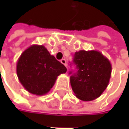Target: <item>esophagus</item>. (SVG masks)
<instances>
[{"mask_svg": "<svg viewBox=\"0 0 129 129\" xmlns=\"http://www.w3.org/2000/svg\"><path fill=\"white\" fill-rule=\"evenodd\" d=\"M60 62H61V63L63 64L65 67H67V62H66V60H65L64 59H61V61H60Z\"/></svg>", "mask_w": 129, "mask_h": 129, "instance_id": "obj_1", "label": "esophagus"}]
</instances>
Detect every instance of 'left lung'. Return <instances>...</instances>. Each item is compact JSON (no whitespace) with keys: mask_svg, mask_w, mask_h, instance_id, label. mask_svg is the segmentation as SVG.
<instances>
[{"mask_svg":"<svg viewBox=\"0 0 129 129\" xmlns=\"http://www.w3.org/2000/svg\"><path fill=\"white\" fill-rule=\"evenodd\" d=\"M73 62L77 72L70 77V84L76 97L83 101H91L101 96L111 75L110 61L98 51L80 50L75 52Z\"/></svg>","mask_w":129,"mask_h":129,"instance_id":"8db88e82","label":"left lung"}]
</instances>
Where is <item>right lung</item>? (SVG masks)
Returning <instances> with one entry per match:
<instances>
[{
    "instance_id": "right-lung-1",
    "label": "right lung",
    "mask_w": 129,
    "mask_h": 129,
    "mask_svg": "<svg viewBox=\"0 0 129 129\" xmlns=\"http://www.w3.org/2000/svg\"><path fill=\"white\" fill-rule=\"evenodd\" d=\"M67 68L51 55L43 45H31L18 59V80L28 92L37 95L47 94L54 86L57 77Z\"/></svg>"
}]
</instances>
